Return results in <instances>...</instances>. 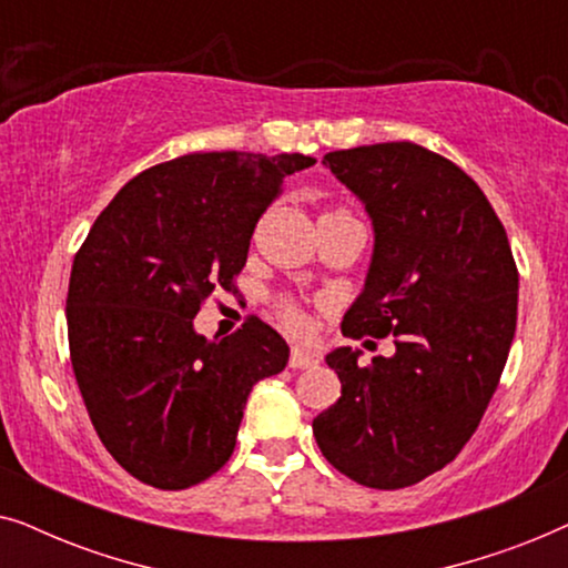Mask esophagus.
Instances as JSON below:
<instances>
[{"mask_svg":"<svg viewBox=\"0 0 568 568\" xmlns=\"http://www.w3.org/2000/svg\"><path fill=\"white\" fill-rule=\"evenodd\" d=\"M315 364H317V356L315 354H310V352H305V348H300V346L292 348V354H290V367L292 369H310V367H315Z\"/></svg>","mask_w":568,"mask_h":568,"instance_id":"obj_1","label":"esophagus"}]
</instances>
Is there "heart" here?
<instances>
[{
  "mask_svg": "<svg viewBox=\"0 0 568 568\" xmlns=\"http://www.w3.org/2000/svg\"><path fill=\"white\" fill-rule=\"evenodd\" d=\"M276 315H278V321L286 325V328H300V325L305 323V317H302L300 307L294 305L292 300H278L276 302Z\"/></svg>",
  "mask_w": 568,
  "mask_h": 568,
  "instance_id": "heart-1",
  "label": "heart"
}]
</instances>
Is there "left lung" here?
I'll return each mask as SVG.
<instances>
[{
    "label": "left lung",
    "mask_w": 568,
    "mask_h": 568,
    "mask_svg": "<svg viewBox=\"0 0 568 568\" xmlns=\"http://www.w3.org/2000/svg\"><path fill=\"white\" fill-rule=\"evenodd\" d=\"M323 165L362 199L375 227L367 284L346 338L393 336L362 367L325 356L341 398L313 422L333 468L369 488H406L453 463L478 429L517 328L519 274L484 191L414 142L328 152Z\"/></svg>",
    "instance_id": "obj_1"
}]
</instances>
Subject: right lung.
Returning a JSON list of instances; mask_svg holds the SVG:
<instances>
[{"mask_svg": "<svg viewBox=\"0 0 568 568\" xmlns=\"http://www.w3.org/2000/svg\"><path fill=\"white\" fill-rule=\"evenodd\" d=\"M305 154L193 152L123 185L74 255L69 356L90 422L113 460L146 486L181 491L235 449L253 385L290 346L247 315L209 341L193 317L235 290L255 224Z\"/></svg>", "mask_w": 568, "mask_h": 568, "instance_id": "obj_1", "label": "right lung"}]
</instances>
